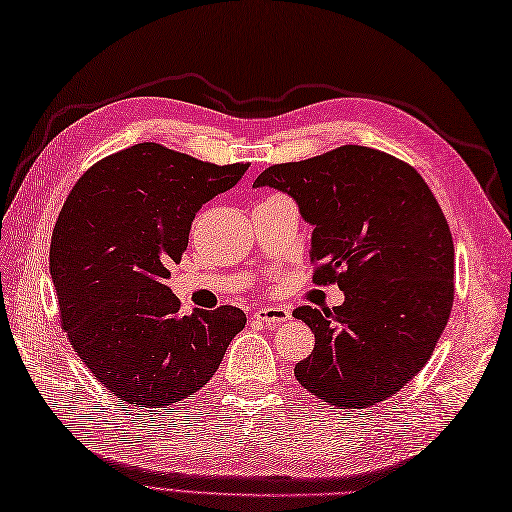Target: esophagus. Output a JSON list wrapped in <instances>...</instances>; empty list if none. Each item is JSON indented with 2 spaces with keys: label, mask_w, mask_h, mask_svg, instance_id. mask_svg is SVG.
Instances as JSON below:
<instances>
[{
  "label": "esophagus",
  "mask_w": 512,
  "mask_h": 512,
  "mask_svg": "<svg viewBox=\"0 0 512 512\" xmlns=\"http://www.w3.org/2000/svg\"><path fill=\"white\" fill-rule=\"evenodd\" d=\"M254 319L263 321V323H269V326H273V323L289 321V319H291V310H289V308H282V306H263V308L256 310Z\"/></svg>",
  "instance_id": "1"
}]
</instances>
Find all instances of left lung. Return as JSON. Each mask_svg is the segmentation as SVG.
Wrapping results in <instances>:
<instances>
[{
	"label": "left lung",
	"mask_w": 512,
	"mask_h": 512,
	"mask_svg": "<svg viewBox=\"0 0 512 512\" xmlns=\"http://www.w3.org/2000/svg\"><path fill=\"white\" fill-rule=\"evenodd\" d=\"M293 197L313 226L315 282H336L345 302L293 310L315 334L295 378L319 400L367 408L428 363L454 302V241L428 184L406 162L371 147L265 169L254 189Z\"/></svg>",
	"instance_id": "1"
}]
</instances>
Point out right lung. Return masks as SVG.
<instances>
[{
    "label": "right lung",
    "instance_id": "add662e5",
    "mask_svg": "<svg viewBox=\"0 0 512 512\" xmlns=\"http://www.w3.org/2000/svg\"><path fill=\"white\" fill-rule=\"evenodd\" d=\"M247 167L141 143L93 165L62 206L49 247L62 328L123 402L167 408L197 393L245 328L234 306L180 315L167 280L197 210Z\"/></svg>",
    "mask_w": 512,
    "mask_h": 512
}]
</instances>
